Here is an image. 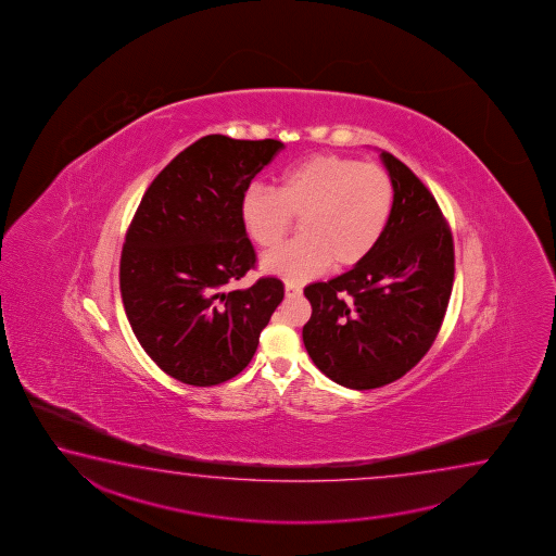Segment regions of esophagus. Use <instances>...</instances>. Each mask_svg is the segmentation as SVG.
Here are the masks:
<instances>
[{"instance_id":"1","label":"esophagus","mask_w":556,"mask_h":556,"mask_svg":"<svg viewBox=\"0 0 556 556\" xmlns=\"http://www.w3.org/2000/svg\"><path fill=\"white\" fill-rule=\"evenodd\" d=\"M298 293H302V286H300V283L286 282V295H288V298L298 295Z\"/></svg>"}]
</instances>
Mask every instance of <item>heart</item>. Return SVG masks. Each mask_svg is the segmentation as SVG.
Segmentation results:
<instances>
[{
    "label": "heart",
    "mask_w": 556,
    "mask_h": 556,
    "mask_svg": "<svg viewBox=\"0 0 556 556\" xmlns=\"http://www.w3.org/2000/svg\"><path fill=\"white\" fill-rule=\"evenodd\" d=\"M393 182L371 163L315 153L283 170L278 187L253 185L241 198V219L256 245H280L300 217V236L266 254L263 270L290 282L350 268L374 251L393 210Z\"/></svg>",
    "instance_id": "heart-1"
}]
</instances>
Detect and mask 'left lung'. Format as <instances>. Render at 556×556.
Instances as JSON below:
<instances>
[{
  "instance_id": "1",
  "label": "left lung",
  "mask_w": 556,
  "mask_h": 556,
  "mask_svg": "<svg viewBox=\"0 0 556 556\" xmlns=\"http://www.w3.org/2000/svg\"><path fill=\"white\" fill-rule=\"evenodd\" d=\"M395 198L383 236L349 273L309 283L303 344L334 383L377 389L424 358L442 327L455 273L453 237L422 180L381 151Z\"/></svg>"
}]
</instances>
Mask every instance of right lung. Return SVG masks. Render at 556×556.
<instances>
[{
	"label": "right lung",
	"mask_w": 556,
	"mask_h": 556,
	"mask_svg": "<svg viewBox=\"0 0 556 556\" xmlns=\"http://www.w3.org/2000/svg\"><path fill=\"white\" fill-rule=\"evenodd\" d=\"M278 140L210 134L153 179L128 227L121 293L136 339L167 376L212 387L241 374L283 300L278 278L227 292L256 263L241 219Z\"/></svg>",
	"instance_id": "obj_1"
}]
</instances>
